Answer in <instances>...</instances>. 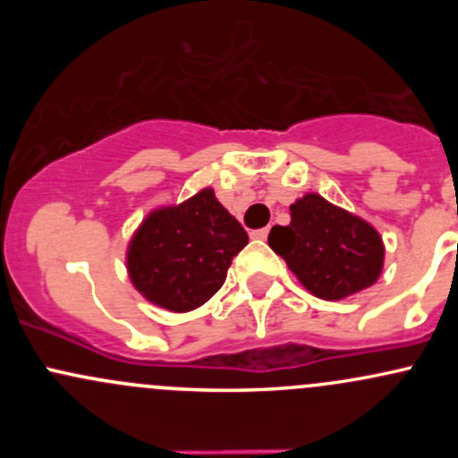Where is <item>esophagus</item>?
<instances>
[{
  "mask_svg": "<svg viewBox=\"0 0 458 458\" xmlns=\"http://www.w3.org/2000/svg\"><path fill=\"white\" fill-rule=\"evenodd\" d=\"M267 233H270V230H267V228L252 230V237H255V239H261V242H263V239H267Z\"/></svg>",
  "mask_w": 458,
  "mask_h": 458,
  "instance_id": "1",
  "label": "esophagus"
}]
</instances>
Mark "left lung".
Returning <instances> with one entry per match:
<instances>
[{"label": "left lung", "mask_w": 458, "mask_h": 458, "mask_svg": "<svg viewBox=\"0 0 458 458\" xmlns=\"http://www.w3.org/2000/svg\"><path fill=\"white\" fill-rule=\"evenodd\" d=\"M290 216V225L270 230L267 243L315 297L336 301L378 279L386 250L368 221L318 195L293 203Z\"/></svg>", "instance_id": "left-lung-1"}]
</instances>
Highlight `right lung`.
Here are the masks:
<instances>
[{
  "label": "right lung",
  "instance_id": "right-lung-1",
  "mask_svg": "<svg viewBox=\"0 0 458 458\" xmlns=\"http://www.w3.org/2000/svg\"><path fill=\"white\" fill-rule=\"evenodd\" d=\"M248 233L210 188L150 212L128 248V275L148 301L173 312L203 306L224 285Z\"/></svg>",
  "mask_w": 458,
  "mask_h": 458
}]
</instances>
